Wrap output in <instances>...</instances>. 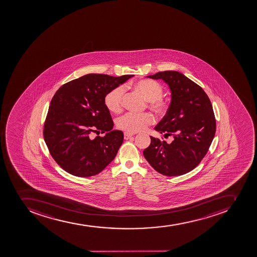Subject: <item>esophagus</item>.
Wrapping results in <instances>:
<instances>
[{"label":"esophagus","instance_id":"34e87169","mask_svg":"<svg viewBox=\"0 0 257 257\" xmlns=\"http://www.w3.org/2000/svg\"><path fill=\"white\" fill-rule=\"evenodd\" d=\"M132 137H133V135L130 134L128 132H125V133H124V139H125V140H129V139L132 138Z\"/></svg>","mask_w":257,"mask_h":257}]
</instances>
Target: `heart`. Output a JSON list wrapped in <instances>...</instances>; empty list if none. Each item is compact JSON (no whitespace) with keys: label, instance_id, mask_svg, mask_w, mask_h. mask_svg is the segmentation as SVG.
I'll return each mask as SVG.
<instances>
[{"label":"heart","instance_id":"heart-1","mask_svg":"<svg viewBox=\"0 0 257 257\" xmlns=\"http://www.w3.org/2000/svg\"><path fill=\"white\" fill-rule=\"evenodd\" d=\"M135 90L141 93L144 98L150 102V107L156 113L162 115L166 112L168 103L162 95L164 88L159 82L153 80H141L133 84ZM124 88L116 87L105 95L104 103L107 109L114 113H118L122 109ZM154 117L150 113H126L120 116L116 121L119 129L128 133L141 132L152 124Z\"/></svg>","mask_w":257,"mask_h":257}]
</instances>
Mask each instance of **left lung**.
<instances>
[{
    "label": "left lung",
    "instance_id": "1",
    "mask_svg": "<svg viewBox=\"0 0 257 257\" xmlns=\"http://www.w3.org/2000/svg\"><path fill=\"white\" fill-rule=\"evenodd\" d=\"M147 77L164 80L171 90V102L155 129L173 141L150 137L144 156L163 175L180 176L193 170L205 156L216 131L211 102L201 87L182 73L160 71Z\"/></svg>",
    "mask_w": 257,
    "mask_h": 257
}]
</instances>
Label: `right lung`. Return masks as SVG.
I'll return each instance as SVG.
<instances>
[{"instance_id": "obj_1", "label": "right lung", "mask_w": 257, "mask_h": 257, "mask_svg": "<svg viewBox=\"0 0 257 257\" xmlns=\"http://www.w3.org/2000/svg\"><path fill=\"white\" fill-rule=\"evenodd\" d=\"M134 75L113 77L88 74L63 84L56 92L46 117L43 137L57 164L76 177L102 172L116 157L123 132L114 130L104 103L110 90ZM106 133L93 139V132Z\"/></svg>"}]
</instances>
